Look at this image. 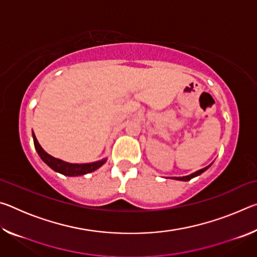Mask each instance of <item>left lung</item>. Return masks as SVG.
<instances>
[{
  "label": "left lung",
  "instance_id": "obj_1",
  "mask_svg": "<svg viewBox=\"0 0 257 257\" xmlns=\"http://www.w3.org/2000/svg\"><path fill=\"white\" fill-rule=\"evenodd\" d=\"M210 167H211V164L207 165V167H205L204 169H201V170H198V171H196V172L191 173V175H189V176H185V177H175V178H172V179L181 180V181H188V180L191 179V178H195V177H197V176H199V175H202V173H203L204 171H206L207 169L210 168Z\"/></svg>",
  "mask_w": 257,
  "mask_h": 257
}]
</instances>
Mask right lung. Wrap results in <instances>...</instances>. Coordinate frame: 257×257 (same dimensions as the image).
Wrapping results in <instances>:
<instances>
[{"instance_id": "right-lung-1", "label": "right lung", "mask_w": 257, "mask_h": 257, "mask_svg": "<svg viewBox=\"0 0 257 257\" xmlns=\"http://www.w3.org/2000/svg\"><path fill=\"white\" fill-rule=\"evenodd\" d=\"M33 138H34V145L35 149H36L38 155L41 156V159L44 161V162L49 165L51 169H53L54 171L62 173L64 176H69V177H76V176H82L86 175V173L93 172L95 170H97L99 167L106 162V159L101 160V161H96V162L93 163H84V164H77V163H68L64 162V161L60 160V159H55L53 156L47 154L46 152L42 149V146L38 143L36 136L33 133Z\"/></svg>"}]
</instances>
